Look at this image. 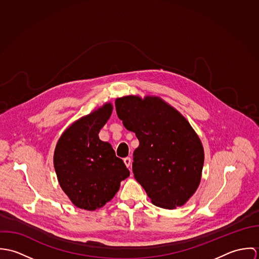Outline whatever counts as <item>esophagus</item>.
Wrapping results in <instances>:
<instances>
[{"mask_svg":"<svg viewBox=\"0 0 259 259\" xmlns=\"http://www.w3.org/2000/svg\"><path fill=\"white\" fill-rule=\"evenodd\" d=\"M123 162H124V164H125L127 167H130L131 164H132V158H131L130 156L124 157V158H123Z\"/></svg>","mask_w":259,"mask_h":259,"instance_id":"34e87169","label":"esophagus"}]
</instances>
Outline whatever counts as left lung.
I'll return each instance as SVG.
<instances>
[{
    "instance_id": "left-lung-1",
    "label": "left lung",
    "mask_w": 259,
    "mask_h": 259,
    "mask_svg": "<svg viewBox=\"0 0 259 259\" xmlns=\"http://www.w3.org/2000/svg\"><path fill=\"white\" fill-rule=\"evenodd\" d=\"M116 114L136 134L133 172L156 206H182L201 179L204 152L185 117L156 97L126 96L115 100Z\"/></svg>"
}]
</instances>
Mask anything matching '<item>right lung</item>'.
<instances>
[{
	"label": "right lung",
	"instance_id": "right-lung-1",
	"mask_svg": "<svg viewBox=\"0 0 259 259\" xmlns=\"http://www.w3.org/2000/svg\"><path fill=\"white\" fill-rule=\"evenodd\" d=\"M106 104L74 122L60 138L54 154L59 184L75 206L95 210L114 196L120 182L130 176L111 144L99 139L111 116Z\"/></svg>",
	"mask_w": 259,
	"mask_h": 259
}]
</instances>
